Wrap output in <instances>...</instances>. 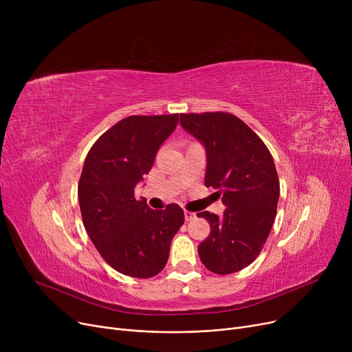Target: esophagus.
<instances>
[{"label": "esophagus", "instance_id": "34e87169", "mask_svg": "<svg viewBox=\"0 0 352 352\" xmlns=\"http://www.w3.org/2000/svg\"><path fill=\"white\" fill-rule=\"evenodd\" d=\"M184 217H186V221H191V219H194L197 217V214L191 212V211H186V212H184Z\"/></svg>", "mask_w": 352, "mask_h": 352}]
</instances>
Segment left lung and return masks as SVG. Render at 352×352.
<instances>
[{"label": "left lung", "mask_w": 352, "mask_h": 352, "mask_svg": "<svg viewBox=\"0 0 352 352\" xmlns=\"http://www.w3.org/2000/svg\"><path fill=\"white\" fill-rule=\"evenodd\" d=\"M179 122L206 146V187L218 190L226 206L221 217L197 214L211 227L198 245L201 261L218 275L241 271L260 255L276 215L280 179L272 155L263 140L230 113L181 114Z\"/></svg>", "instance_id": "left-lung-1"}]
</instances>
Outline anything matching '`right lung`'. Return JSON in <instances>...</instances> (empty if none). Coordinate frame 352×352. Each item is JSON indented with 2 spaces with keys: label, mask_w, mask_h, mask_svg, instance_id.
<instances>
[{
  "label": "right lung",
  "mask_w": 352,
  "mask_h": 352,
  "mask_svg": "<svg viewBox=\"0 0 352 352\" xmlns=\"http://www.w3.org/2000/svg\"><path fill=\"white\" fill-rule=\"evenodd\" d=\"M177 124L178 114L118 121L91 146L78 182L82 223L92 244L111 267L134 278L162 271L184 224L179 206L151 210L144 198L134 197Z\"/></svg>",
  "instance_id": "right-lung-1"
}]
</instances>
